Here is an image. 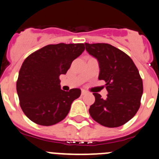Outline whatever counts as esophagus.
<instances>
[{
    "instance_id": "esophagus-1",
    "label": "esophagus",
    "mask_w": 159,
    "mask_h": 159,
    "mask_svg": "<svg viewBox=\"0 0 159 159\" xmlns=\"http://www.w3.org/2000/svg\"><path fill=\"white\" fill-rule=\"evenodd\" d=\"M86 94V91H81V95H84V94Z\"/></svg>"
}]
</instances>
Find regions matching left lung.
I'll list each match as a JSON object with an SVG mask.
<instances>
[{"label": "left lung", "mask_w": 159, "mask_h": 159, "mask_svg": "<svg viewBox=\"0 0 159 159\" xmlns=\"http://www.w3.org/2000/svg\"><path fill=\"white\" fill-rule=\"evenodd\" d=\"M84 44L86 51L98 61V79L106 82L108 92L106 99L93 93L95 102L90 107V115L105 127L123 125L140 108L143 83L139 70L128 54L109 44Z\"/></svg>", "instance_id": "1"}]
</instances>
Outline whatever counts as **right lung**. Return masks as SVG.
<instances>
[{
	"instance_id": "obj_1",
	"label": "right lung",
	"mask_w": 159,
	"mask_h": 159,
	"mask_svg": "<svg viewBox=\"0 0 159 159\" xmlns=\"http://www.w3.org/2000/svg\"><path fill=\"white\" fill-rule=\"evenodd\" d=\"M84 44H48L30 54L19 70L17 92L25 115L36 124L51 126L68 115L81 90L61 89V75L82 54Z\"/></svg>"
}]
</instances>
